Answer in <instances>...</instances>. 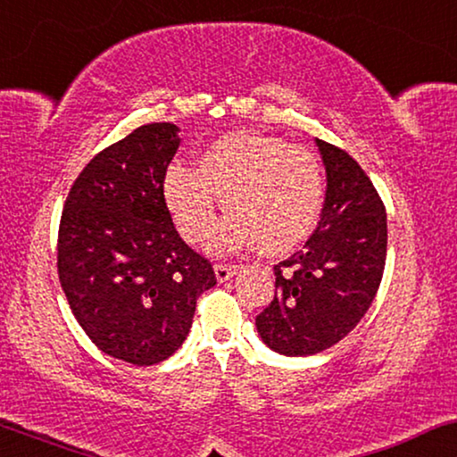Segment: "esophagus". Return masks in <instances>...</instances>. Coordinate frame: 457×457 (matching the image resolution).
Returning a JSON list of instances; mask_svg holds the SVG:
<instances>
[{"label":"esophagus","mask_w":457,"mask_h":457,"mask_svg":"<svg viewBox=\"0 0 457 457\" xmlns=\"http://www.w3.org/2000/svg\"><path fill=\"white\" fill-rule=\"evenodd\" d=\"M214 270H216V278L220 280V283H224V280H228L237 270H239V266L237 264H216Z\"/></svg>","instance_id":"obj_1"}]
</instances>
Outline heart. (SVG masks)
Masks as SVG:
<instances>
[{
    "mask_svg": "<svg viewBox=\"0 0 457 457\" xmlns=\"http://www.w3.org/2000/svg\"><path fill=\"white\" fill-rule=\"evenodd\" d=\"M324 177L314 152L260 133L218 137L199 155V170L170 166L164 199L187 241H199L216 220L220 195L233 214L214 228L210 247L228 252L260 241L285 253L316 224Z\"/></svg>",
    "mask_w": 457,
    "mask_h": 457,
    "instance_id": "1",
    "label": "heart"
}]
</instances>
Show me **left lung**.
Wrapping results in <instances>:
<instances>
[{
    "mask_svg": "<svg viewBox=\"0 0 457 457\" xmlns=\"http://www.w3.org/2000/svg\"><path fill=\"white\" fill-rule=\"evenodd\" d=\"M327 199L302 252L274 266V297L255 318L262 341L283 355L333 347L377 297L386 260V212L372 180L343 149L316 139Z\"/></svg>",
    "mask_w": 457,
    "mask_h": 457,
    "instance_id": "left-lung-1",
    "label": "left lung"
}]
</instances>
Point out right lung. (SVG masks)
<instances>
[{
  "mask_svg": "<svg viewBox=\"0 0 457 457\" xmlns=\"http://www.w3.org/2000/svg\"><path fill=\"white\" fill-rule=\"evenodd\" d=\"M179 129L152 122L105 147L68 193L58 274L74 318L112 358L152 366L189 335L212 262L187 245L164 199Z\"/></svg>",
  "mask_w": 457,
  "mask_h": 457,
  "instance_id": "obj_1",
  "label": "right lung"
}]
</instances>
